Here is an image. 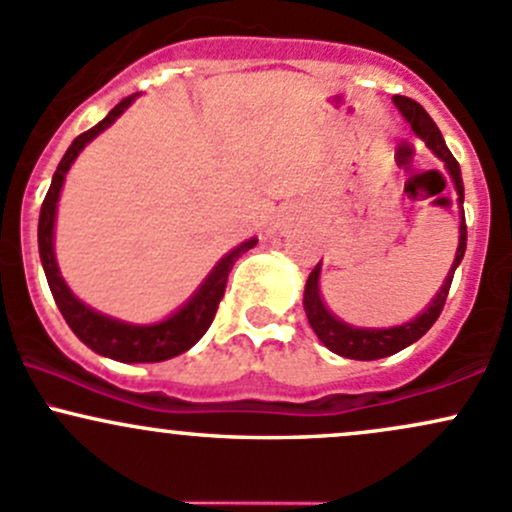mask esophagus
Instances as JSON below:
<instances>
[{"label":"esophagus","mask_w":512,"mask_h":512,"mask_svg":"<svg viewBox=\"0 0 512 512\" xmlns=\"http://www.w3.org/2000/svg\"><path fill=\"white\" fill-rule=\"evenodd\" d=\"M301 226H303V216L296 209H286L282 216H277V221H274V228L282 230V233H289V230L301 228Z\"/></svg>","instance_id":"obj_1"}]
</instances>
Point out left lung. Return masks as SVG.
Masks as SVG:
<instances>
[{"mask_svg": "<svg viewBox=\"0 0 512 512\" xmlns=\"http://www.w3.org/2000/svg\"><path fill=\"white\" fill-rule=\"evenodd\" d=\"M393 104L398 106L403 119L411 123L415 136L423 138L425 145H428L432 153L445 162L449 177H452L454 182V189H457L459 194V204H464V184H462V172H459V162L454 160L452 153L447 150L445 138H442L440 128L435 126V121L430 119L428 111H425L418 101L408 97H393ZM464 250H466V223L462 218V223H459L457 255H454L452 267H449L445 284L440 286L435 299H432L430 306L425 308L418 318H413L411 323L396 325V328H355V325L342 323L340 318H335L333 313L325 308L323 299H320V289H318L320 262H318L316 269L308 274L306 291H303V308H306V316H308V323H311L313 333H316L318 340L323 342L330 352H335V355L347 357V359H362V362L389 357V355H396V352L406 350V347L413 345L415 340L423 338L432 325H435V320L440 318L449 294V286H452L454 269H457L459 262H462Z\"/></svg>", "mask_w": 512, "mask_h": 512, "instance_id": "left-lung-1", "label": "left lung"}]
</instances>
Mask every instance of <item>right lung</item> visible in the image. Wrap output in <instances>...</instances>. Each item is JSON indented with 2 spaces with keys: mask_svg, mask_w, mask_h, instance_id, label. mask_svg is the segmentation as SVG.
<instances>
[{
  "mask_svg": "<svg viewBox=\"0 0 512 512\" xmlns=\"http://www.w3.org/2000/svg\"><path fill=\"white\" fill-rule=\"evenodd\" d=\"M133 97L121 99L114 109L109 111L104 121H99L97 126L89 128L72 140V145L67 148V153L60 160L58 170L53 174V182L43 199L41 206V218H38V252H41L43 269H46V279L50 291H53V299L58 303L60 313L67 320V325L72 328V333L80 338L89 350H94L97 355L111 357L116 362H165L182 352H187L189 347H194L196 342L204 338V333L213 323V316L218 311V303H221L223 294H226L228 274L233 269L235 260H238L243 252L257 245L255 238H250L247 243L238 245L235 250H230L209 277L204 279V284L196 289V294L179 308L177 313H172L170 318L160 320L153 325H133L126 320H116L104 313L94 311L87 303H82L75 294L70 291V286L65 284V279L60 277L58 262H55L53 252V228H55V211H58V199L60 189H63L65 174L70 170L72 162L77 160V155L82 153L84 145L92 138H97L104 128H109L123 111L131 106Z\"/></svg>",
  "mask_w": 512,
  "mask_h": 512,
  "instance_id": "obj_1",
  "label": "right lung"
}]
</instances>
